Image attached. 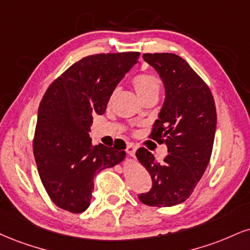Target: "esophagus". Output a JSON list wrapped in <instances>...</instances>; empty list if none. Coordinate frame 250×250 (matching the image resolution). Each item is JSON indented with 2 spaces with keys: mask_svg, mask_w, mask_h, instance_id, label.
I'll use <instances>...</instances> for the list:
<instances>
[{
  "mask_svg": "<svg viewBox=\"0 0 250 250\" xmlns=\"http://www.w3.org/2000/svg\"><path fill=\"white\" fill-rule=\"evenodd\" d=\"M136 146L133 143H128L127 144V149H125V151H127V154L129 156H131V157H135V154H136Z\"/></svg>",
  "mask_w": 250,
  "mask_h": 250,
  "instance_id": "obj_1",
  "label": "esophagus"
}]
</instances>
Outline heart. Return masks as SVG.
Wrapping results in <instances>:
<instances>
[{"instance_id":"heart-1","label":"heart","mask_w":250,"mask_h":250,"mask_svg":"<svg viewBox=\"0 0 250 250\" xmlns=\"http://www.w3.org/2000/svg\"><path fill=\"white\" fill-rule=\"evenodd\" d=\"M133 86L135 92L141 100L149 98L151 95H157L161 91V83L158 78L149 73H141L134 78Z\"/></svg>"}]
</instances>
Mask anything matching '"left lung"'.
Wrapping results in <instances>:
<instances>
[{
    "mask_svg": "<svg viewBox=\"0 0 250 250\" xmlns=\"http://www.w3.org/2000/svg\"><path fill=\"white\" fill-rule=\"evenodd\" d=\"M143 59L163 81L165 100L150 136L165 143L167 155L157 163L146 148L136 157L152 179L151 190L138 195L148 206L170 207L192 194L212 155L216 110L211 89L182 57L144 53Z\"/></svg>",
    "mask_w": 250,
    "mask_h": 250,
    "instance_id": "left-lung-1",
    "label": "left lung"
}]
</instances>
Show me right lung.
Segmentation results:
<instances>
[{
  "instance_id": "right-lung-1",
  "label": "right lung",
  "mask_w": 250,
  "mask_h": 250,
  "mask_svg": "<svg viewBox=\"0 0 250 250\" xmlns=\"http://www.w3.org/2000/svg\"><path fill=\"white\" fill-rule=\"evenodd\" d=\"M138 57V52L85 57L57 78L42 99L34 155L47 194L65 211H86L95 174L125 157V148L93 146L89 131L93 116L106 112L114 89Z\"/></svg>"
}]
</instances>
